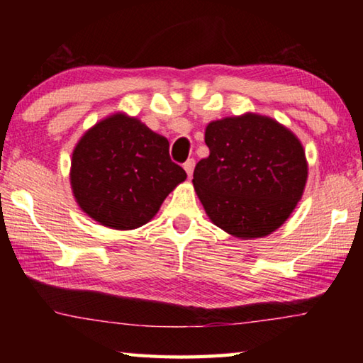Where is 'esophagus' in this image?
<instances>
[{
	"label": "esophagus",
	"mask_w": 363,
	"mask_h": 363,
	"mask_svg": "<svg viewBox=\"0 0 363 363\" xmlns=\"http://www.w3.org/2000/svg\"><path fill=\"white\" fill-rule=\"evenodd\" d=\"M182 167H184V169H186V173H187L189 176H192L194 168H195V160H194V158H189L187 162L182 164Z\"/></svg>",
	"instance_id": "obj_1"
}]
</instances>
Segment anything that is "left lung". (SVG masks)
I'll use <instances>...</instances> for the list:
<instances>
[{
	"instance_id": "left-lung-1",
	"label": "left lung",
	"mask_w": 363,
	"mask_h": 363,
	"mask_svg": "<svg viewBox=\"0 0 363 363\" xmlns=\"http://www.w3.org/2000/svg\"><path fill=\"white\" fill-rule=\"evenodd\" d=\"M210 157L194 171V187L214 224L238 238H259L285 223L307 179L303 145L272 118L247 113L211 121Z\"/></svg>"
}]
</instances>
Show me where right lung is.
I'll list each match as a JSON object with an SVG mask.
<instances>
[{
    "instance_id": "right-lung-1",
    "label": "right lung",
    "mask_w": 363,
    "mask_h": 363,
    "mask_svg": "<svg viewBox=\"0 0 363 363\" xmlns=\"http://www.w3.org/2000/svg\"><path fill=\"white\" fill-rule=\"evenodd\" d=\"M186 177L169 157L168 139L123 113L86 131L72 155L70 182L79 208L118 230L149 223Z\"/></svg>"
}]
</instances>
